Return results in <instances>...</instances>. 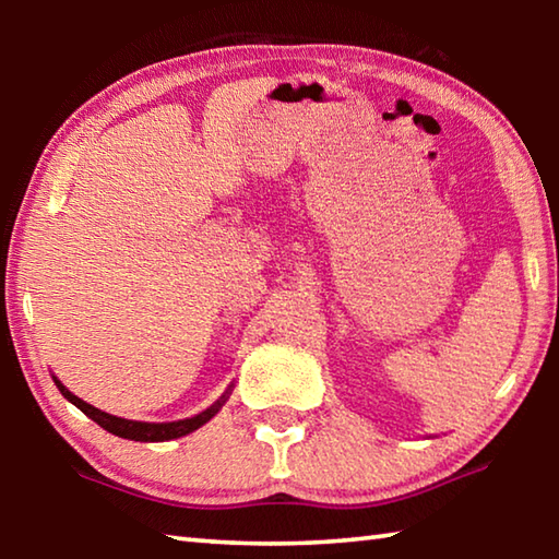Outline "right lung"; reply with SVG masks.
<instances>
[{
  "instance_id": "right-lung-1",
  "label": "right lung",
  "mask_w": 559,
  "mask_h": 559,
  "mask_svg": "<svg viewBox=\"0 0 559 559\" xmlns=\"http://www.w3.org/2000/svg\"><path fill=\"white\" fill-rule=\"evenodd\" d=\"M53 382H56V386H59V392L66 396V400L79 406V409H81L83 414H86V416H91V419L96 421L98 427H103V429L110 431V433H116V437H120V439H130V441H169V439L187 437V433H192V431H197L200 427H204V424L210 421L212 416L222 409L224 402H226V396H229V392H231V390H226V392L222 394V400H216V402L210 406V409H204V412H200V414L189 416V419L153 424V421L122 419V416H112V414L100 412V409H96V406H93V404L79 400V396H75L73 392L66 390V386H63L59 380H56V377H53Z\"/></svg>"
}]
</instances>
